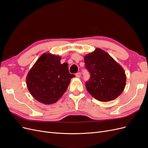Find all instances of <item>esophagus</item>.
Listing matches in <instances>:
<instances>
[{
  "label": "esophagus",
  "mask_w": 148,
  "mask_h": 148,
  "mask_svg": "<svg viewBox=\"0 0 148 148\" xmlns=\"http://www.w3.org/2000/svg\"><path fill=\"white\" fill-rule=\"evenodd\" d=\"M76 77H77V78H79L80 77H81V73H80L79 72L76 73Z\"/></svg>",
  "instance_id": "1"
}]
</instances>
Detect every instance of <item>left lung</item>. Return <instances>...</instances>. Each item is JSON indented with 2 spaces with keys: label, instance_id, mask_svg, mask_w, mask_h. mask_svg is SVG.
Wrapping results in <instances>:
<instances>
[{
  "label": "left lung",
  "instance_id": "obj_1",
  "mask_svg": "<svg viewBox=\"0 0 148 148\" xmlns=\"http://www.w3.org/2000/svg\"><path fill=\"white\" fill-rule=\"evenodd\" d=\"M90 79L86 83L88 92L96 99L108 102L123 91L126 75L123 69L108 53L99 48L84 57Z\"/></svg>",
  "mask_w": 148,
  "mask_h": 148
}]
</instances>
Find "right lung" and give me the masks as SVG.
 I'll return each instance as SVG.
<instances>
[{
  "label": "right lung",
  "mask_w": 148,
  "mask_h": 148,
  "mask_svg": "<svg viewBox=\"0 0 148 148\" xmlns=\"http://www.w3.org/2000/svg\"><path fill=\"white\" fill-rule=\"evenodd\" d=\"M59 56L44 53L30 69L26 76L28 89L36 100L44 104L56 102L63 96L75 77L69 73L68 64H60Z\"/></svg>",
  "instance_id": "right-lung-1"
}]
</instances>
